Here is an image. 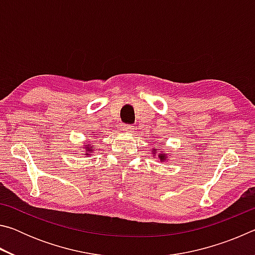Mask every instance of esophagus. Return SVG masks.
Instances as JSON below:
<instances>
[{"label": "esophagus", "instance_id": "obj_1", "mask_svg": "<svg viewBox=\"0 0 255 255\" xmlns=\"http://www.w3.org/2000/svg\"><path fill=\"white\" fill-rule=\"evenodd\" d=\"M123 129L127 132H132L133 131V126H132V125H124Z\"/></svg>", "mask_w": 255, "mask_h": 255}]
</instances>
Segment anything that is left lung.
Segmentation results:
<instances>
[{
  "label": "left lung",
  "mask_w": 255,
  "mask_h": 255,
  "mask_svg": "<svg viewBox=\"0 0 255 255\" xmlns=\"http://www.w3.org/2000/svg\"><path fill=\"white\" fill-rule=\"evenodd\" d=\"M157 152V149L156 148H155L154 150H153V154H155V153H156ZM158 157H159V159H161V161H163V159H165L166 158V156H165V154H161V153H159L158 154Z\"/></svg>",
  "instance_id": "left-lung-1"
}]
</instances>
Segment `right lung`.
I'll list each match as a JSON object with an SVG mask.
<instances>
[{
	"label": "right lung",
	"mask_w": 255,
	"mask_h": 255,
	"mask_svg": "<svg viewBox=\"0 0 255 255\" xmlns=\"http://www.w3.org/2000/svg\"><path fill=\"white\" fill-rule=\"evenodd\" d=\"M91 148H94V147H86V150L89 152V150H91ZM86 155H90V154H86Z\"/></svg>",
	"instance_id": "add662e5"
}]
</instances>
